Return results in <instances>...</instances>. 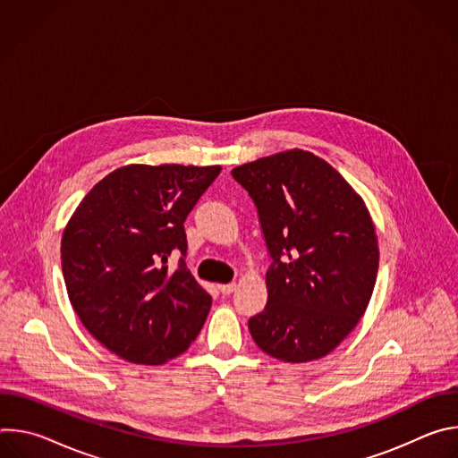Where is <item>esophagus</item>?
Wrapping results in <instances>:
<instances>
[{
    "mask_svg": "<svg viewBox=\"0 0 458 458\" xmlns=\"http://www.w3.org/2000/svg\"><path fill=\"white\" fill-rule=\"evenodd\" d=\"M235 288H237V284H235V283H228V284H219V292H221V293H225V295L232 293V292H233Z\"/></svg>",
    "mask_w": 458,
    "mask_h": 458,
    "instance_id": "esophagus-1",
    "label": "esophagus"
}]
</instances>
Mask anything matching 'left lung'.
<instances>
[{
    "label": "left lung",
    "instance_id": "8db88e82",
    "mask_svg": "<svg viewBox=\"0 0 458 458\" xmlns=\"http://www.w3.org/2000/svg\"><path fill=\"white\" fill-rule=\"evenodd\" d=\"M268 251V302L248 320L255 344L284 362L334 352L364 315L378 270L371 216L353 186L318 156L293 148L235 166Z\"/></svg>",
    "mask_w": 458,
    "mask_h": 458
}]
</instances>
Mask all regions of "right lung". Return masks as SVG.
Instances as JSON below:
<instances>
[{
	"label": "right lung",
	"mask_w": 458,
	"mask_h": 458,
	"mask_svg": "<svg viewBox=\"0 0 458 458\" xmlns=\"http://www.w3.org/2000/svg\"><path fill=\"white\" fill-rule=\"evenodd\" d=\"M221 166L126 165L85 195L61 237V268L74 311L106 350L157 366L201 332L208 292L170 253H186L184 219Z\"/></svg>",
	"instance_id": "right-lung-1"
}]
</instances>
